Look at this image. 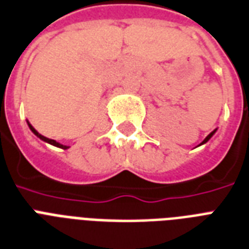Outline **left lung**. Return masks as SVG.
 <instances>
[{
    "instance_id": "1",
    "label": "left lung",
    "mask_w": 249,
    "mask_h": 249,
    "mask_svg": "<svg viewBox=\"0 0 249 249\" xmlns=\"http://www.w3.org/2000/svg\"><path fill=\"white\" fill-rule=\"evenodd\" d=\"M214 132H215V130H214V131H212L211 134L208 135L207 138L204 139V142H201V144H204V142H208V140H209V139H211V138H212V136H213V134H214Z\"/></svg>"
}]
</instances>
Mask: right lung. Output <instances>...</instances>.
Instances as JSON below:
<instances>
[{
	"instance_id": "obj_1",
	"label": "right lung",
	"mask_w": 249,
	"mask_h": 249,
	"mask_svg": "<svg viewBox=\"0 0 249 249\" xmlns=\"http://www.w3.org/2000/svg\"><path fill=\"white\" fill-rule=\"evenodd\" d=\"M28 126H30L31 131H32V132H34V134H35V135H36V136H37V138H40V139H41V140H44V142H49V144H52V145L59 146V148H62V149H67V148H69V146H66V145H62V144H59V142H55V140H53V139L45 138V136H42V135H41V134H38L37 131L35 130L34 127L31 126L30 123H28Z\"/></svg>"
}]
</instances>
